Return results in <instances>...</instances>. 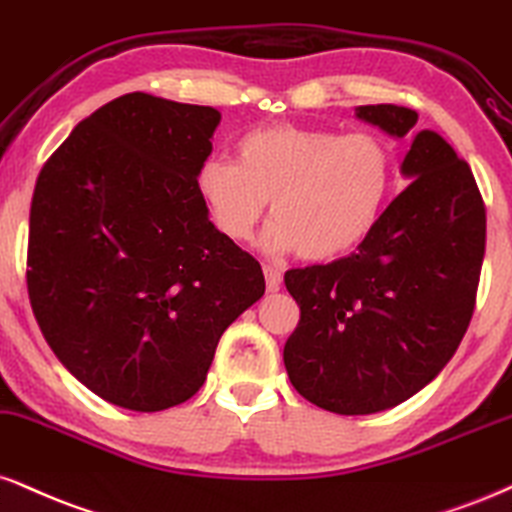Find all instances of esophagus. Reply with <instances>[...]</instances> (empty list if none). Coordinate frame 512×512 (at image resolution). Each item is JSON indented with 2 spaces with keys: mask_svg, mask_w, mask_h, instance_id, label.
<instances>
[{
  "mask_svg": "<svg viewBox=\"0 0 512 512\" xmlns=\"http://www.w3.org/2000/svg\"><path fill=\"white\" fill-rule=\"evenodd\" d=\"M262 272H264V281H267V291H279L281 281H283V274L279 272V269L272 267V264H264Z\"/></svg>",
  "mask_w": 512,
  "mask_h": 512,
  "instance_id": "1",
  "label": "esophagus"
}]
</instances>
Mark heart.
Wrapping results in <instances>:
<instances>
[{
  "label": "heart",
  "instance_id": "obj_1",
  "mask_svg": "<svg viewBox=\"0 0 512 512\" xmlns=\"http://www.w3.org/2000/svg\"><path fill=\"white\" fill-rule=\"evenodd\" d=\"M393 178L396 159L381 135L274 123L240 135L236 162L205 159L195 183L214 226L233 243L252 238L272 200L264 248L331 262L372 236Z\"/></svg>",
  "mask_w": 512,
  "mask_h": 512
}]
</instances>
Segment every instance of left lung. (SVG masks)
<instances>
[{"label": "left lung", "mask_w": 512, "mask_h": 512, "mask_svg": "<svg viewBox=\"0 0 512 512\" xmlns=\"http://www.w3.org/2000/svg\"><path fill=\"white\" fill-rule=\"evenodd\" d=\"M362 121L405 138L417 112L357 107ZM410 186L357 252L288 269L300 322L283 348L300 396L336 415L393 408L446 367L477 303L486 207L470 164L439 133L420 131L403 159Z\"/></svg>", "instance_id": "left-lung-1"}]
</instances>
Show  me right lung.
I'll return each mask as SVG.
<instances>
[{
    "label": "right lung",
    "instance_id": "add662e5",
    "mask_svg": "<svg viewBox=\"0 0 512 512\" xmlns=\"http://www.w3.org/2000/svg\"><path fill=\"white\" fill-rule=\"evenodd\" d=\"M221 114L128 92L73 128L30 202L28 298L61 365L126 410L193 398L226 326L264 295L260 262L197 190Z\"/></svg>",
    "mask_w": 512,
    "mask_h": 512
}]
</instances>
